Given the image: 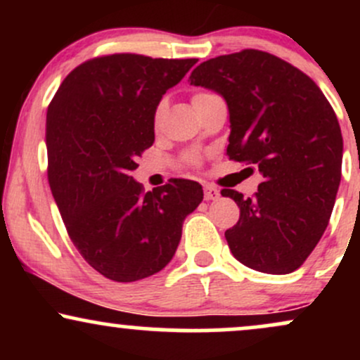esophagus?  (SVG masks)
Here are the masks:
<instances>
[{
    "label": "esophagus",
    "instance_id": "34e87169",
    "mask_svg": "<svg viewBox=\"0 0 360 360\" xmlns=\"http://www.w3.org/2000/svg\"><path fill=\"white\" fill-rule=\"evenodd\" d=\"M220 196V191H218L214 186H205V200L206 201H212V200H217V198Z\"/></svg>",
    "mask_w": 360,
    "mask_h": 360
}]
</instances>
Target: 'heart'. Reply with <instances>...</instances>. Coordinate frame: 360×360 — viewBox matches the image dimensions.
Returning a JSON list of instances; mask_svg holds the SVG:
<instances>
[{"label": "heart", "instance_id": "b5f03b06", "mask_svg": "<svg viewBox=\"0 0 360 360\" xmlns=\"http://www.w3.org/2000/svg\"><path fill=\"white\" fill-rule=\"evenodd\" d=\"M208 94H210V93H196V94H194V96H193V101L201 100V98L208 96ZM164 108H166V105H164V103H159V105H157V110H155V115H154L155 125L160 122V117H162ZM184 160H186V164H189V166H198V164L201 162L200 155L194 154V152H189V154H186V155H184Z\"/></svg>", "mask_w": 360, "mask_h": 360}]
</instances>
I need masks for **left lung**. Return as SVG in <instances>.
Listing matches in <instances>:
<instances>
[{
  "instance_id": "left-lung-1",
  "label": "left lung",
  "mask_w": 360,
  "mask_h": 360,
  "mask_svg": "<svg viewBox=\"0 0 360 360\" xmlns=\"http://www.w3.org/2000/svg\"><path fill=\"white\" fill-rule=\"evenodd\" d=\"M189 81L225 98L226 155L264 177L250 198L221 189L240 208L225 232L233 257L267 274L296 271L320 242L340 184L344 140L332 105L303 71L255 49L201 62Z\"/></svg>"
}]
</instances>
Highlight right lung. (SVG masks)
I'll return each instance as SVG.
<instances>
[{
	"label": "right lung",
	"instance_id": "add662e5",
	"mask_svg": "<svg viewBox=\"0 0 360 360\" xmlns=\"http://www.w3.org/2000/svg\"><path fill=\"white\" fill-rule=\"evenodd\" d=\"M196 59L110 53L68 74L47 110V177L65 230L86 262L134 283L167 266L183 221L203 200L191 179L146 193L137 159L154 143L160 98Z\"/></svg>",
	"mask_w": 360,
	"mask_h": 360
}]
</instances>
